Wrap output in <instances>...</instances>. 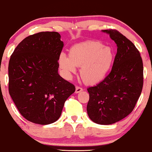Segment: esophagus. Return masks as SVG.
<instances>
[{"instance_id": "1", "label": "esophagus", "mask_w": 152, "mask_h": 152, "mask_svg": "<svg viewBox=\"0 0 152 152\" xmlns=\"http://www.w3.org/2000/svg\"><path fill=\"white\" fill-rule=\"evenodd\" d=\"M83 91V88H81V87L77 86H76V89H75V93H80L81 91Z\"/></svg>"}]
</instances>
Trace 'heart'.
Segmentation results:
<instances>
[{"mask_svg": "<svg viewBox=\"0 0 152 152\" xmlns=\"http://www.w3.org/2000/svg\"><path fill=\"white\" fill-rule=\"evenodd\" d=\"M115 53L111 47L97 41H87L70 48L68 57L61 53L59 66L66 78L70 79L81 67L80 75L87 84H96L107 77L115 61Z\"/></svg>", "mask_w": 152, "mask_h": 152, "instance_id": "b5f03b06", "label": "heart"}]
</instances>
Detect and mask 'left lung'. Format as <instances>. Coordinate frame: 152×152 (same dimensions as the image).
Here are the masks:
<instances>
[{"label": "left lung", "instance_id": "obj_1", "mask_svg": "<svg viewBox=\"0 0 152 152\" xmlns=\"http://www.w3.org/2000/svg\"><path fill=\"white\" fill-rule=\"evenodd\" d=\"M117 44L111 71L96 86L89 87L87 113L93 122L111 124L134 110L143 86V64L132 41L117 30H104Z\"/></svg>", "mask_w": 152, "mask_h": 152}]
</instances>
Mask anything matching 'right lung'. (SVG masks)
I'll return each instance as SVG.
<instances>
[{
	"mask_svg": "<svg viewBox=\"0 0 152 152\" xmlns=\"http://www.w3.org/2000/svg\"><path fill=\"white\" fill-rule=\"evenodd\" d=\"M64 47L57 32H41L25 38L10 57L9 93L20 113L39 124L61 116L64 103L75 91L58 73Z\"/></svg>",
	"mask_w": 152,
	"mask_h": 152,
	"instance_id": "add662e5",
	"label": "right lung"
}]
</instances>
